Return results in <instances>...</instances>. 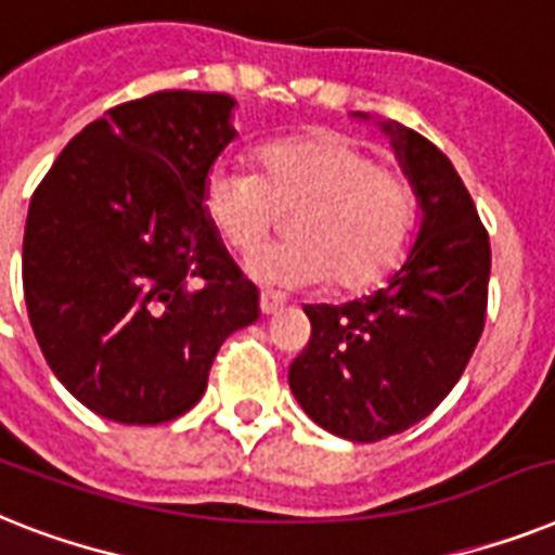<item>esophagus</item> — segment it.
Listing matches in <instances>:
<instances>
[{
  "instance_id": "1",
  "label": "esophagus",
  "mask_w": 555,
  "mask_h": 555,
  "mask_svg": "<svg viewBox=\"0 0 555 555\" xmlns=\"http://www.w3.org/2000/svg\"><path fill=\"white\" fill-rule=\"evenodd\" d=\"M259 308H262L264 317H273V313H279V310L285 308V299H282L279 293L262 291V296H259Z\"/></svg>"
}]
</instances>
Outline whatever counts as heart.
Listing matches in <instances>:
<instances>
[{
	"label": "heart",
	"mask_w": 555,
	"mask_h": 555,
	"mask_svg": "<svg viewBox=\"0 0 555 555\" xmlns=\"http://www.w3.org/2000/svg\"><path fill=\"white\" fill-rule=\"evenodd\" d=\"M259 165L219 162L205 179L207 216L236 254H250L293 214V238L247 262L259 282L313 287L333 276L336 291L362 293L404 262L418 224L416 191L353 139L273 142Z\"/></svg>",
	"instance_id": "heart-1"
}]
</instances>
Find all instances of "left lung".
<instances>
[{"mask_svg": "<svg viewBox=\"0 0 555 555\" xmlns=\"http://www.w3.org/2000/svg\"><path fill=\"white\" fill-rule=\"evenodd\" d=\"M422 202L408 262L348 305H308L310 341L287 382L317 425L379 441L430 416L479 345L488 313L490 238L456 168L410 128H390Z\"/></svg>", "mask_w": 555, "mask_h": 555, "instance_id": "1", "label": "left lung"}]
</instances>
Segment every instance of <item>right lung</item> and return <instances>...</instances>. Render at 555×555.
Here are the masks:
<instances>
[{
    "instance_id": "obj_1",
    "label": "right lung",
    "mask_w": 555,
    "mask_h": 555,
    "mask_svg": "<svg viewBox=\"0 0 555 555\" xmlns=\"http://www.w3.org/2000/svg\"><path fill=\"white\" fill-rule=\"evenodd\" d=\"M233 99L156 90L111 107L34 191L22 245L30 327L56 379L99 416L162 425L199 402L259 291L205 216Z\"/></svg>"
}]
</instances>
